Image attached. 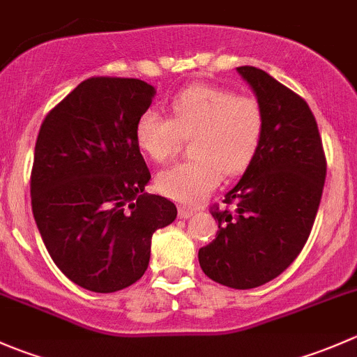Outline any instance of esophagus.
Instances as JSON below:
<instances>
[{
  "label": "esophagus",
  "instance_id": "obj_1",
  "mask_svg": "<svg viewBox=\"0 0 357 357\" xmlns=\"http://www.w3.org/2000/svg\"><path fill=\"white\" fill-rule=\"evenodd\" d=\"M179 218H192L195 214V208H190V207H179Z\"/></svg>",
  "mask_w": 357,
  "mask_h": 357
}]
</instances>
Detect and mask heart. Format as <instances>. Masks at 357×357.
I'll return each instance as SVG.
<instances>
[{"instance_id":"1","label":"heart","mask_w":357,"mask_h":357,"mask_svg":"<svg viewBox=\"0 0 357 357\" xmlns=\"http://www.w3.org/2000/svg\"><path fill=\"white\" fill-rule=\"evenodd\" d=\"M264 132V110L257 98L219 86L195 84L171 100V117L155 109L136 121L139 149L157 164L167 162L192 138V158L157 176V190L179 204L195 205L211 195L225 176L250 165Z\"/></svg>"}]
</instances>
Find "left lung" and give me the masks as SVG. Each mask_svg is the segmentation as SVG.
<instances>
[{"mask_svg":"<svg viewBox=\"0 0 357 357\" xmlns=\"http://www.w3.org/2000/svg\"><path fill=\"white\" fill-rule=\"evenodd\" d=\"M264 110V132L254 160L212 205L215 238L199 250L200 268L231 289L261 287L282 275L309 238L326 178V157L311 109L302 96L264 70L238 67Z\"/></svg>","mask_w":357,"mask_h":357,"instance_id":"1","label":"left lung"}]
</instances>
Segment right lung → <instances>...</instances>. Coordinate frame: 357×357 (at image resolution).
I'll use <instances>...</instances> for the list:
<instances>
[{
	"mask_svg": "<svg viewBox=\"0 0 357 357\" xmlns=\"http://www.w3.org/2000/svg\"><path fill=\"white\" fill-rule=\"evenodd\" d=\"M153 86L89 77L53 107L36 139L32 214L60 271L86 290L110 294L145 275L155 229L178 208L145 193L150 171L135 128Z\"/></svg>",
	"mask_w": 357,
	"mask_h": 357,
	"instance_id": "add662e5",
	"label": "right lung"
}]
</instances>
